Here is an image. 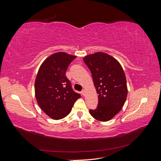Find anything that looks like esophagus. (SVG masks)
<instances>
[{
	"mask_svg": "<svg viewBox=\"0 0 161 161\" xmlns=\"http://www.w3.org/2000/svg\"><path fill=\"white\" fill-rule=\"evenodd\" d=\"M85 93H86V91H85V89H83V90H82V91H81V94H82V95H83V96L85 95Z\"/></svg>",
	"mask_w": 161,
	"mask_h": 161,
	"instance_id": "obj_1",
	"label": "esophagus"
}]
</instances>
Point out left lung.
Masks as SVG:
<instances>
[{
    "mask_svg": "<svg viewBox=\"0 0 161 161\" xmlns=\"http://www.w3.org/2000/svg\"><path fill=\"white\" fill-rule=\"evenodd\" d=\"M91 72L98 94V105L90 114L99 121H108L122 109L128 95L124 71L115 58L104 52H97L83 58Z\"/></svg>",
    "mask_w": 161,
    "mask_h": 161,
    "instance_id": "8db88e82",
    "label": "left lung"
}]
</instances>
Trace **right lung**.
<instances>
[{"label": "right lung", "mask_w": 161, "mask_h": 161, "mask_svg": "<svg viewBox=\"0 0 161 161\" xmlns=\"http://www.w3.org/2000/svg\"><path fill=\"white\" fill-rule=\"evenodd\" d=\"M76 57L65 52L53 53L39 69L35 81L36 98L42 111L53 119L65 118L80 97L66 76L68 67Z\"/></svg>", "instance_id": "obj_1"}]
</instances>
